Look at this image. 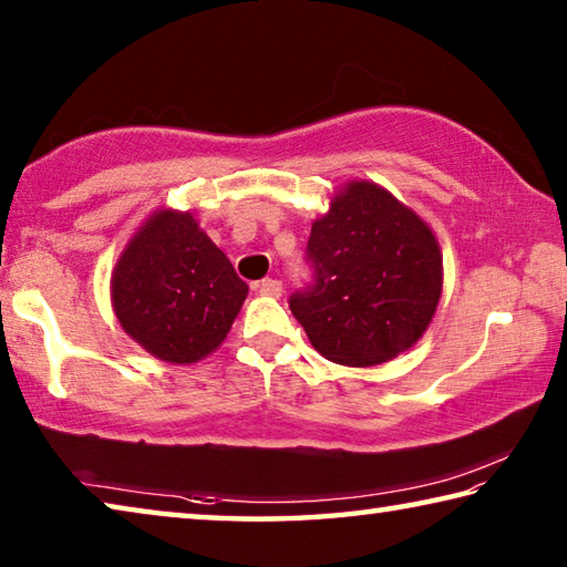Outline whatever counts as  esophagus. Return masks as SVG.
Instances as JSON below:
<instances>
[{
	"label": "esophagus",
	"mask_w": 567,
	"mask_h": 567,
	"mask_svg": "<svg viewBox=\"0 0 567 567\" xmlns=\"http://www.w3.org/2000/svg\"><path fill=\"white\" fill-rule=\"evenodd\" d=\"M257 290H260V295H267V297H280L282 295V282L275 280V277H265V280L257 285Z\"/></svg>",
	"instance_id": "1"
}]
</instances>
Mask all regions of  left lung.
Wrapping results in <instances>:
<instances>
[{"mask_svg": "<svg viewBox=\"0 0 567 567\" xmlns=\"http://www.w3.org/2000/svg\"><path fill=\"white\" fill-rule=\"evenodd\" d=\"M315 280L290 310L322 358L350 368L412 348L443 295V255L422 219L375 182L354 179L312 223Z\"/></svg>", "mask_w": 567, "mask_h": 567, "instance_id": "8db88e82", "label": "left lung"}]
</instances>
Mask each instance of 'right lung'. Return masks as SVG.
<instances>
[{
  "label": "right lung",
  "instance_id": "add662e5",
  "mask_svg": "<svg viewBox=\"0 0 567 567\" xmlns=\"http://www.w3.org/2000/svg\"><path fill=\"white\" fill-rule=\"evenodd\" d=\"M247 297L223 249L192 213L159 209L142 225L112 272L122 330L150 354L189 364L227 338Z\"/></svg>",
  "mask_w": 567,
  "mask_h": 567
}]
</instances>
